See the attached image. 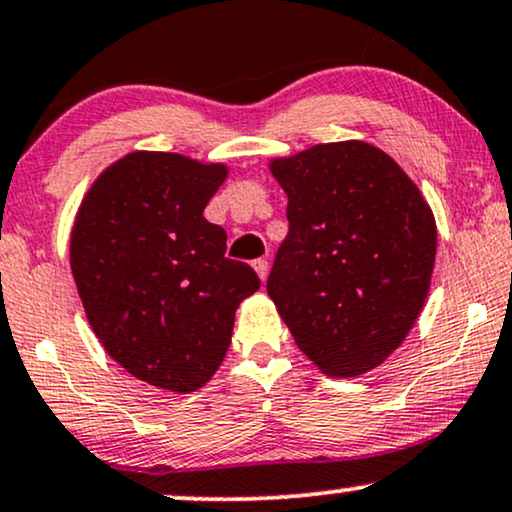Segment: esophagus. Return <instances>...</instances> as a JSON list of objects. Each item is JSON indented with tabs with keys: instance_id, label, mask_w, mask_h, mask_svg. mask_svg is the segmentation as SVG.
Wrapping results in <instances>:
<instances>
[{
	"instance_id": "obj_1",
	"label": "esophagus",
	"mask_w": 512,
	"mask_h": 512,
	"mask_svg": "<svg viewBox=\"0 0 512 512\" xmlns=\"http://www.w3.org/2000/svg\"><path fill=\"white\" fill-rule=\"evenodd\" d=\"M252 267H255V272H257V276H260L262 281H267V276H269V262L264 260V257H260V260L252 262Z\"/></svg>"
}]
</instances>
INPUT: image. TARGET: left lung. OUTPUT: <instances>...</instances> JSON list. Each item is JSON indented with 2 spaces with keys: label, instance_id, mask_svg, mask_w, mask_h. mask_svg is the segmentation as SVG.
Instances as JSON below:
<instances>
[{
  "label": "left lung",
  "instance_id": "left-lung-1",
  "mask_svg": "<svg viewBox=\"0 0 512 512\" xmlns=\"http://www.w3.org/2000/svg\"><path fill=\"white\" fill-rule=\"evenodd\" d=\"M288 236L267 293L326 377H357L389 357L432 283L436 221L420 188L379 147L346 140L274 159Z\"/></svg>",
  "mask_w": 512,
  "mask_h": 512
}]
</instances>
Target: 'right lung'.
Wrapping results in <instances>:
<instances>
[{
	"label": "right lung",
	"instance_id": "right-lung-1",
	"mask_svg": "<svg viewBox=\"0 0 512 512\" xmlns=\"http://www.w3.org/2000/svg\"><path fill=\"white\" fill-rule=\"evenodd\" d=\"M224 164L131 152L92 183L71 231V272L100 343L159 389L205 386L231 346L238 305L260 288L202 217Z\"/></svg>",
	"mask_w": 512,
	"mask_h": 512
}]
</instances>
